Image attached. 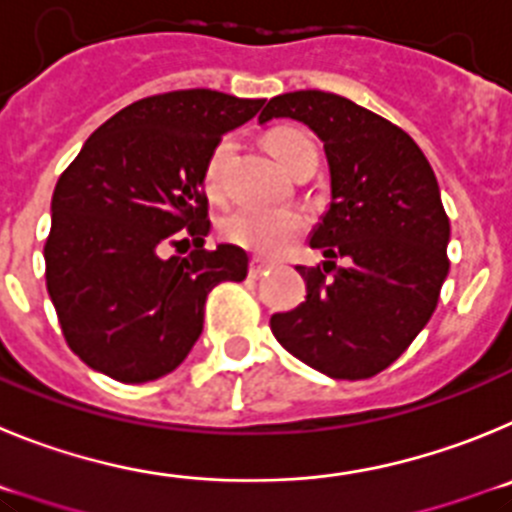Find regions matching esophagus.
<instances>
[{
    "mask_svg": "<svg viewBox=\"0 0 512 512\" xmlns=\"http://www.w3.org/2000/svg\"><path fill=\"white\" fill-rule=\"evenodd\" d=\"M262 275H267V265H262V262L252 260V265H250V280H260Z\"/></svg>",
    "mask_w": 512,
    "mask_h": 512,
    "instance_id": "obj_1",
    "label": "esophagus"
}]
</instances>
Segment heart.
Returning <instances> with one entry per match:
<instances>
[{
  "label": "heart",
  "mask_w": 512,
  "mask_h": 512,
  "mask_svg": "<svg viewBox=\"0 0 512 512\" xmlns=\"http://www.w3.org/2000/svg\"><path fill=\"white\" fill-rule=\"evenodd\" d=\"M267 153L283 170H296L301 163L316 160V145L298 127H273L262 137ZM232 153V140H222L214 147L204 170V186L209 196L222 193V163ZM306 229L303 214L293 209H239L222 222V237L257 257H278L288 250Z\"/></svg>",
  "instance_id": "1"
}]
</instances>
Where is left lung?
<instances>
[{"mask_svg": "<svg viewBox=\"0 0 512 512\" xmlns=\"http://www.w3.org/2000/svg\"><path fill=\"white\" fill-rule=\"evenodd\" d=\"M290 117L321 137L331 204L313 229L319 267L298 265L306 301L270 319L275 339L336 380L390 367L428 324L449 273V216L421 147L398 124L329 91H293L260 124Z\"/></svg>", "mask_w": 512, "mask_h": 512, "instance_id": "obj_1", "label": "left lung"}]
</instances>
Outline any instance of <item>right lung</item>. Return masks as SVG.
Wrapping results in <instances>:
<instances>
[{"label":"right lung","mask_w":512,"mask_h":512,"mask_svg":"<svg viewBox=\"0 0 512 512\" xmlns=\"http://www.w3.org/2000/svg\"><path fill=\"white\" fill-rule=\"evenodd\" d=\"M265 99L183 89L135 101L84 142L53 191L45 285L73 354L119 382L176 370L206 296L247 278V252L206 250L204 170L224 132ZM191 238L196 251L165 258Z\"/></svg>","instance_id":"right-lung-1"}]
</instances>
